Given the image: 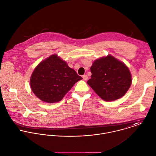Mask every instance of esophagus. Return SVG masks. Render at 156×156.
<instances>
[{"label":"esophagus","instance_id":"esophagus-1","mask_svg":"<svg viewBox=\"0 0 156 156\" xmlns=\"http://www.w3.org/2000/svg\"><path fill=\"white\" fill-rule=\"evenodd\" d=\"M82 77H83V79L84 80H87L88 79V77L87 75H83Z\"/></svg>","mask_w":156,"mask_h":156}]
</instances>
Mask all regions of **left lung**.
Returning a JSON list of instances; mask_svg holds the SVG:
<instances>
[{"label":"left lung","instance_id":"8db88e82","mask_svg":"<svg viewBox=\"0 0 156 156\" xmlns=\"http://www.w3.org/2000/svg\"><path fill=\"white\" fill-rule=\"evenodd\" d=\"M87 83L103 100L114 101L125 95L132 84L129 68L111 55L95 60Z\"/></svg>","mask_w":156,"mask_h":156}]
</instances>
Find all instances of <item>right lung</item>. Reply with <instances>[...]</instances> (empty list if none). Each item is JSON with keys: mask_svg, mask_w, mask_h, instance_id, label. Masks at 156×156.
<instances>
[{"mask_svg": "<svg viewBox=\"0 0 156 156\" xmlns=\"http://www.w3.org/2000/svg\"><path fill=\"white\" fill-rule=\"evenodd\" d=\"M82 77L57 55L41 61L33 71L30 84L34 94L46 103H57Z\"/></svg>", "mask_w": 156, "mask_h": 156, "instance_id": "obj_1", "label": "right lung"}]
</instances>
